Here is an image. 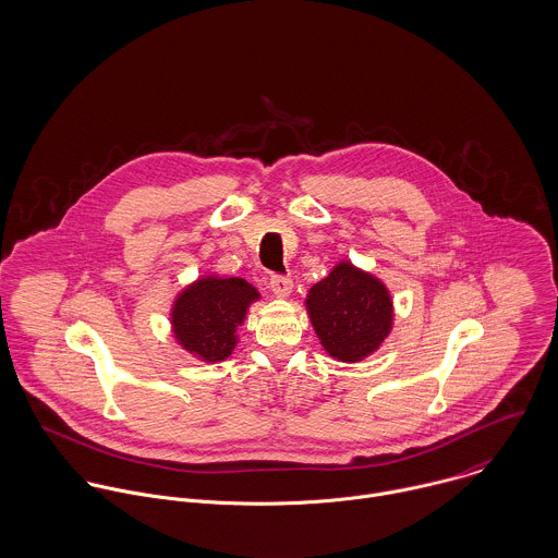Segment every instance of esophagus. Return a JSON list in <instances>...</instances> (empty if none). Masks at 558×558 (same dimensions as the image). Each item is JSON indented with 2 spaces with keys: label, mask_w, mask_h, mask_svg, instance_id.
<instances>
[{
  "label": "esophagus",
  "mask_w": 558,
  "mask_h": 558,
  "mask_svg": "<svg viewBox=\"0 0 558 558\" xmlns=\"http://www.w3.org/2000/svg\"><path fill=\"white\" fill-rule=\"evenodd\" d=\"M268 288L272 290V294L277 296V299H286V296H290V292H292V288H294V281L290 279V277H270V281H268Z\"/></svg>",
  "instance_id": "esophagus-1"
}]
</instances>
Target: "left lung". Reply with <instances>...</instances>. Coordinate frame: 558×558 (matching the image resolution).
<instances>
[{
    "instance_id": "obj_1",
    "label": "left lung",
    "mask_w": 558,
    "mask_h": 558,
    "mask_svg": "<svg viewBox=\"0 0 558 558\" xmlns=\"http://www.w3.org/2000/svg\"><path fill=\"white\" fill-rule=\"evenodd\" d=\"M322 348L341 363L374 354L393 328V299L387 286L343 259L318 281L305 301Z\"/></svg>"
}]
</instances>
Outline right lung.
<instances>
[{
    "instance_id": "obj_1",
    "label": "right lung",
    "mask_w": 558,
    "mask_h": 558,
    "mask_svg": "<svg viewBox=\"0 0 558 558\" xmlns=\"http://www.w3.org/2000/svg\"><path fill=\"white\" fill-rule=\"evenodd\" d=\"M259 292L240 277L202 275L171 305V330L189 354L204 363L226 361L239 343L240 324Z\"/></svg>"
}]
</instances>
